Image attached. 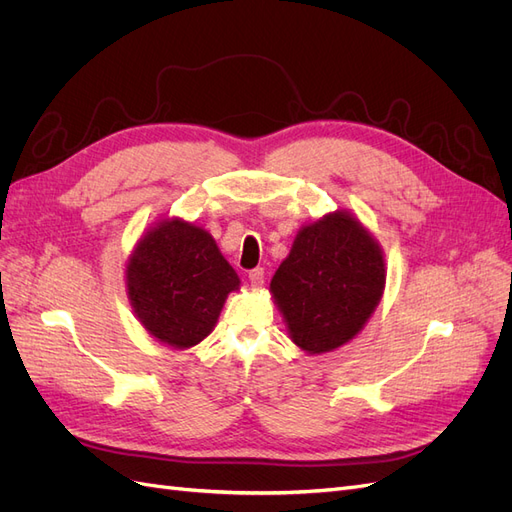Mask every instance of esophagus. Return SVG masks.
<instances>
[{"label": "esophagus", "instance_id": "34e87169", "mask_svg": "<svg viewBox=\"0 0 512 512\" xmlns=\"http://www.w3.org/2000/svg\"><path fill=\"white\" fill-rule=\"evenodd\" d=\"M249 280H251L253 287H261L263 280H266V270H263V268L251 270V272H249Z\"/></svg>", "mask_w": 512, "mask_h": 512}]
</instances>
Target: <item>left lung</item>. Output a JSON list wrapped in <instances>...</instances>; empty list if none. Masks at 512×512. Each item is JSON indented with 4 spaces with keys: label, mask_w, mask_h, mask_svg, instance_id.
Returning a JSON list of instances; mask_svg holds the SVG:
<instances>
[{
    "label": "left lung",
    "mask_w": 512,
    "mask_h": 512,
    "mask_svg": "<svg viewBox=\"0 0 512 512\" xmlns=\"http://www.w3.org/2000/svg\"><path fill=\"white\" fill-rule=\"evenodd\" d=\"M380 246L350 215L333 213L301 230L272 278L293 342L310 354L339 348L380 304Z\"/></svg>",
    "instance_id": "8db88e82"
}]
</instances>
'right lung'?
<instances>
[{"mask_svg":"<svg viewBox=\"0 0 512 512\" xmlns=\"http://www.w3.org/2000/svg\"><path fill=\"white\" fill-rule=\"evenodd\" d=\"M128 295L143 327L173 348L213 331L240 280L213 236L185 221H162L139 242L128 270Z\"/></svg>","mask_w":512,"mask_h":512,"instance_id":"1","label":"right lung"}]
</instances>
